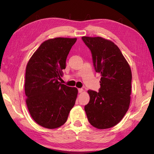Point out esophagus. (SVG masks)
<instances>
[{"mask_svg": "<svg viewBox=\"0 0 154 154\" xmlns=\"http://www.w3.org/2000/svg\"><path fill=\"white\" fill-rule=\"evenodd\" d=\"M83 91V89H81H81H78V92H79V93H82Z\"/></svg>", "mask_w": 154, "mask_h": 154, "instance_id": "1", "label": "esophagus"}]
</instances>
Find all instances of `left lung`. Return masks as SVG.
<instances>
[{"mask_svg":"<svg viewBox=\"0 0 154 154\" xmlns=\"http://www.w3.org/2000/svg\"><path fill=\"white\" fill-rule=\"evenodd\" d=\"M89 48L96 72L100 73L99 92L88 91L90 100L85 106L88 120L99 129L113 127L128 110L132 72L116 45L101 37H82Z\"/></svg>","mask_w":154,"mask_h":154,"instance_id":"1","label":"left lung"}]
</instances>
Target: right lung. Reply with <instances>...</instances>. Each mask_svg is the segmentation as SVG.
Instances as JSON below:
<instances>
[{"label": "right lung", "mask_w": 154, "mask_h": 154, "mask_svg": "<svg viewBox=\"0 0 154 154\" xmlns=\"http://www.w3.org/2000/svg\"><path fill=\"white\" fill-rule=\"evenodd\" d=\"M77 38H56L43 42L32 55L26 69L28 109L39 125L49 129L65 123L77 99V88L59 82L67 57Z\"/></svg>", "instance_id": "add662e5"}]
</instances>
